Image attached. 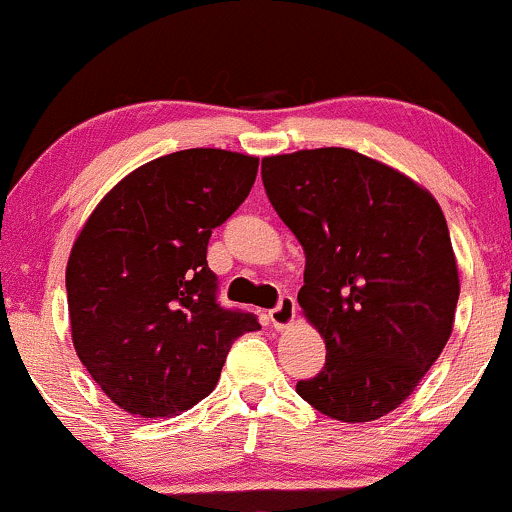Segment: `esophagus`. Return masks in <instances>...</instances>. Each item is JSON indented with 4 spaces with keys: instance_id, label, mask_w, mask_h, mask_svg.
Returning <instances> with one entry per match:
<instances>
[{
    "instance_id": "esophagus-1",
    "label": "esophagus",
    "mask_w": 512,
    "mask_h": 512,
    "mask_svg": "<svg viewBox=\"0 0 512 512\" xmlns=\"http://www.w3.org/2000/svg\"><path fill=\"white\" fill-rule=\"evenodd\" d=\"M293 317H296V298L284 293V296L279 298V303L269 310V322H272L274 330H286L293 322Z\"/></svg>"
}]
</instances>
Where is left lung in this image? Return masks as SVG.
Listing matches in <instances>:
<instances>
[{
  "label": "left lung",
  "mask_w": 512,
  "mask_h": 512,
  "mask_svg": "<svg viewBox=\"0 0 512 512\" xmlns=\"http://www.w3.org/2000/svg\"><path fill=\"white\" fill-rule=\"evenodd\" d=\"M262 182L305 250L298 303L327 346L296 392L349 424L390 414L452 332L460 279L443 211L399 170L337 146L262 158Z\"/></svg>",
  "instance_id": "8db88e82"
}]
</instances>
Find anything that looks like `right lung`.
Listing matches in <instances>:
<instances>
[{"label":"right lung","mask_w":512,"mask_h":512,"mask_svg":"<svg viewBox=\"0 0 512 512\" xmlns=\"http://www.w3.org/2000/svg\"><path fill=\"white\" fill-rule=\"evenodd\" d=\"M260 158L185 149L120 180L67 262L74 349L117 407L144 419L190 409L214 390L231 344L260 330L223 308L207 264L211 231L255 185Z\"/></svg>","instance_id":"1"}]
</instances>
